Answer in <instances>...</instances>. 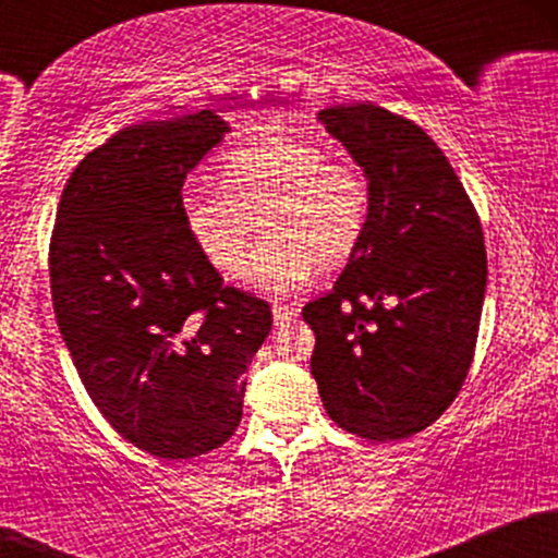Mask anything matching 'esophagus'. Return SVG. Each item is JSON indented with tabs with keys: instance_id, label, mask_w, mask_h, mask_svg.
<instances>
[{
	"instance_id": "34e87169",
	"label": "esophagus",
	"mask_w": 558,
	"mask_h": 558,
	"mask_svg": "<svg viewBox=\"0 0 558 558\" xmlns=\"http://www.w3.org/2000/svg\"><path fill=\"white\" fill-rule=\"evenodd\" d=\"M301 304H272V319L275 325H286L288 319L299 317Z\"/></svg>"
}]
</instances>
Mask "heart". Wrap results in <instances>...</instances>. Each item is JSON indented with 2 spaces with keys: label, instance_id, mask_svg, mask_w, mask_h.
<instances>
[{
  "label": "heart",
  "instance_id": "b5f03b06",
  "mask_svg": "<svg viewBox=\"0 0 558 558\" xmlns=\"http://www.w3.org/2000/svg\"><path fill=\"white\" fill-rule=\"evenodd\" d=\"M222 178L226 185H189L181 209L198 254L226 278L243 270L257 222L265 239L246 278L275 293L343 265L367 233L373 185L360 165L330 157L319 141L265 133L230 151Z\"/></svg>",
  "mask_w": 558,
  "mask_h": 558
}]
</instances>
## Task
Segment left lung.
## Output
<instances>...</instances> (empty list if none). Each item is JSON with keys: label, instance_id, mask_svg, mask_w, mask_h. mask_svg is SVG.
Returning <instances> with one entry per match:
<instances>
[{"label": "left lung", "instance_id": "left-lung-1", "mask_svg": "<svg viewBox=\"0 0 558 558\" xmlns=\"http://www.w3.org/2000/svg\"><path fill=\"white\" fill-rule=\"evenodd\" d=\"M373 185L367 233L330 293L304 306L330 420L367 440L425 430L470 373L488 259L483 228L444 151L377 105L317 114Z\"/></svg>", "mask_w": 558, "mask_h": 558}]
</instances>
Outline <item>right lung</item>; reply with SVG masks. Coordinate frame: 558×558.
I'll return each mask as SVG.
<instances>
[{
  "label": "right lung",
  "instance_id": "obj_1",
  "mask_svg": "<svg viewBox=\"0 0 558 558\" xmlns=\"http://www.w3.org/2000/svg\"><path fill=\"white\" fill-rule=\"evenodd\" d=\"M228 133L213 110L118 131L68 178L49 243L57 325L105 420L159 459L220 448L267 301L222 286L183 222L185 175Z\"/></svg>",
  "mask_w": 558,
  "mask_h": 558
}]
</instances>
